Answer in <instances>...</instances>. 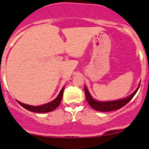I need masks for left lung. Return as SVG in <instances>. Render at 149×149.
I'll return each mask as SVG.
<instances>
[{
    "label": "left lung",
    "instance_id": "1",
    "mask_svg": "<svg viewBox=\"0 0 149 149\" xmlns=\"http://www.w3.org/2000/svg\"><path fill=\"white\" fill-rule=\"evenodd\" d=\"M139 87L140 85L133 94H131L130 96L126 97V98L122 99V100H116V101L109 102H100L95 100L92 97H91L89 91H88L86 86H84V91H85V95L87 102H88V104H89L93 109H96V110L97 111H100V112H110V111L120 109L123 107H124L125 105L127 104L133 99V97H134L135 94H136V92H137L138 90H139Z\"/></svg>",
    "mask_w": 149,
    "mask_h": 149
}]
</instances>
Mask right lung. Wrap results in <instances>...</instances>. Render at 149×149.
Listing matches in <instances>:
<instances>
[{
	"mask_svg": "<svg viewBox=\"0 0 149 149\" xmlns=\"http://www.w3.org/2000/svg\"><path fill=\"white\" fill-rule=\"evenodd\" d=\"M63 91H64V87L61 89L60 94H58V97H57L53 101L50 102L47 104H45L40 105V106H31V105H29V104H26L22 103L19 101L17 102L21 106L23 107L24 108H25V109H27L29 111H31V112H37V113L49 112H51V111L54 110V109H55L58 106H59L61 102V101H62Z\"/></svg>",
	"mask_w": 149,
	"mask_h": 149,
	"instance_id": "obj_1",
	"label": "right lung"
}]
</instances>
